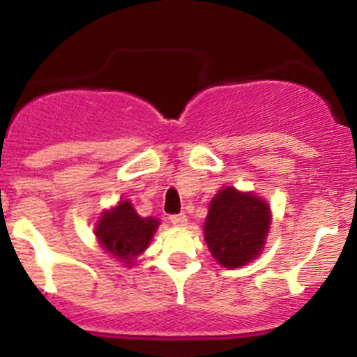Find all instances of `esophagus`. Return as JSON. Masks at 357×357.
I'll use <instances>...</instances> for the list:
<instances>
[{"label":"esophagus","instance_id":"esophagus-1","mask_svg":"<svg viewBox=\"0 0 357 357\" xmlns=\"http://www.w3.org/2000/svg\"><path fill=\"white\" fill-rule=\"evenodd\" d=\"M171 223L174 225V227H178V228H184L186 227V223H188V218H186V215H173L171 216Z\"/></svg>","mask_w":357,"mask_h":357}]
</instances>
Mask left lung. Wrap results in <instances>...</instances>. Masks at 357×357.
Segmentation results:
<instances>
[{"label": "left lung", "mask_w": 357, "mask_h": 357, "mask_svg": "<svg viewBox=\"0 0 357 357\" xmlns=\"http://www.w3.org/2000/svg\"><path fill=\"white\" fill-rule=\"evenodd\" d=\"M270 225L272 211L261 196L225 186L210 202L204 241L221 267L240 268L264 252Z\"/></svg>", "instance_id": "obj_1"}]
</instances>
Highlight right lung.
Listing matches in <instances>:
<instances>
[{
	"instance_id": "1",
	"label": "right lung",
	"mask_w": 357,
	"mask_h": 357,
	"mask_svg": "<svg viewBox=\"0 0 357 357\" xmlns=\"http://www.w3.org/2000/svg\"><path fill=\"white\" fill-rule=\"evenodd\" d=\"M161 221L154 216H141L129 199L100 213L96 221V238L105 253L117 258L124 267H132L154 238Z\"/></svg>"
}]
</instances>
